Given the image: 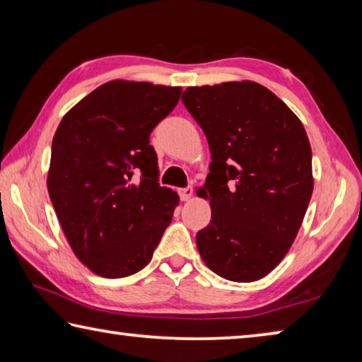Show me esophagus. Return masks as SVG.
Listing matches in <instances>:
<instances>
[{
  "label": "esophagus",
  "mask_w": 362,
  "mask_h": 362,
  "mask_svg": "<svg viewBox=\"0 0 362 362\" xmlns=\"http://www.w3.org/2000/svg\"><path fill=\"white\" fill-rule=\"evenodd\" d=\"M192 196H193V187L192 185H188L187 188L180 189L182 201H189V199H192Z\"/></svg>",
  "instance_id": "34e87169"
}]
</instances>
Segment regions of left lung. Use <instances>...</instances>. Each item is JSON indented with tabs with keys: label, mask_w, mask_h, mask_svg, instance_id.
I'll return each mask as SVG.
<instances>
[{
	"label": "left lung",
	"mask_w": 362,
	"mask_h": 362,
	"mask_svg": "<svg viewBox=\"0 0 362 362\" xmlns=\"http://www.w3.org/2000/svg\"><path fill=\"white\" fill-rule=\"evenodd\" d=\"M182 102L204 131L212 156L201 188L212 212L196 235L201 259L228 281L262 279L289 252L313 193L302 121L249 79L192 86Z\"/></svg>",
	"instance_id": "8db88e82"
}]
</instances>
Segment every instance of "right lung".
<instances>
[{"label":"right lung","instance_id":"obj_1","mask_svg":"<svg viewBox=\"0 0 362 362\" xmlns=\"http://www.w3.org/2000/svg\"><path fill=\"white\" fill-rule=\"evenodd\" d=\"M182 88L113 79L79 100L52 140L47 192L73 254L102 278L148 265L179 206L159 187L150 134Z\"/></svg>","mask_w":362,"mask_h":362}]
</instances>
